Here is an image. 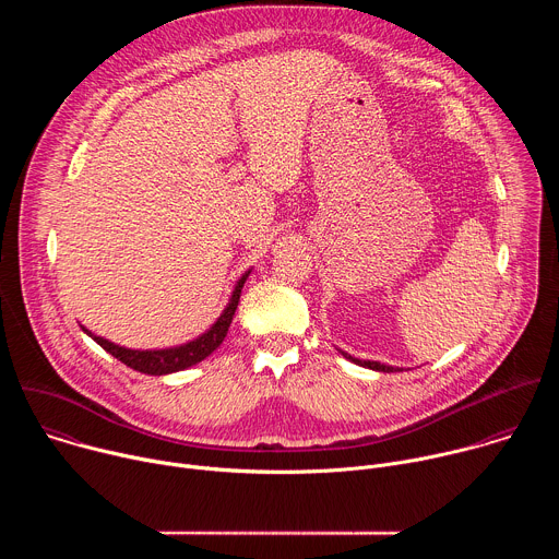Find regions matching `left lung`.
Listing matches in <instances>:
<instances>
[{"label": "left lung", "instance_id": "8db88e82", "mask_svg": "<svg viewBox=\"0 0 559 559\" xmlns=\"http://www.w3.org/2000/svg\"><path fill=\"white\" fill-rule=\"evenodd\" d=\"M347 360H352V362H356V365H360V367H367V369H373V371H384V373H391V371H403V369H395V367H389V365H382V362H376V360H358V358H354V356H349V354H345V352H341Z\"/></svg>", "mask_w": 559, "mask_h": 559}]
</instances>
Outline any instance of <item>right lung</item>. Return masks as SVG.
<instances>
[{
	"instance_id": "obj_1",
	"label": "right lung",
	"mask_w": 559,
	"mask_h": 559,
	"mask_svg": "<svg viewBox=\"0 0 559 559\" xmlns=\"http://www.w3.org/2000/svg\"><path fill=\"white\" fill-rule=\"evenodd\" d=\"M250 272H246L241 278L236 281V287L229 296V302L225 305L223 313L216 318V323L205 332L201 334L199 338L186 343V345H179V347H168V349H128V347H121V345H115L102 336H95L93 332H88L86 328H82L97 345H102L108 354H112L117 360H121L123 365H128L130 369L134 371H141V373H147V376H166V373H175V371H181V369H188L197 362H201L203 358H207L221 343L223 338L227 336V330H229V323L234 318V311L238 307V298H241V289L248 281Z\"/></svg>"
}]
</instances>
